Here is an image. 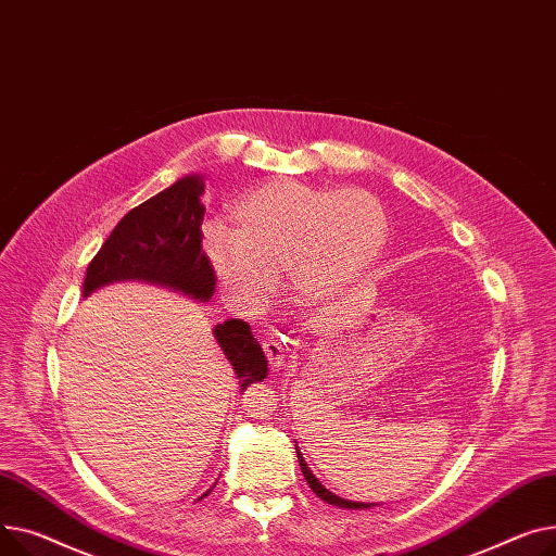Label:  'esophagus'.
<instances>
[{
	"instance_id": "34e87169",
	"label": "esophagus",
	"mask_w": 556,
	"mask_h": 556,
	"mask_svg": "<svg viewBox=\"0 0 556 556\" xmlns=\"http://www.w3.org/2000/svg\"><path fill=\"white\" fill-rule=\"evenodd\" d=\"M263 348H265V354L269 358V366L274 370H278L280 366H285V358H287V348H285V341L280 334H267V339L263 341Z\"/></svg>"
}]
</instances>
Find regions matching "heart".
Listing matches in <instances>:
<instances>
[{
    "mask_svg": "<svg viewBox=\"0 0 556 556\" xmlns=\"http://www.w3.org/2000/svg\"><path fill=\"white\" fill-rule=\"evenodd\" d=\"M233 226L202 233L213 274L240 307H263L278 285L303 305L325 303L362 278L388 240L381 202L362 188H316L274 179L231 208Z\"/></svg>",
    "mask_w": 556,
    "mask_h": 556,
    "instance_id": "1",
    "label": "heart"
}]
</instances>
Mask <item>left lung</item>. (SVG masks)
Here are the masks:
<instances>
[{
    "label": "left lung",
    "mask_w": 556,
    "mask_h": 556,
    "mask_svg": "<svg viewBox=\"0 0 556 556\" xmlns=\"http://www.w3.org/2000/svg\"><path fill=\"white\" fill-rule=\"evenodd\" d=\"M296 453H299L301 471H303V476H305L307 484L312 486V492H314L320 501L330 503V505H337V507H345V509H364V507H372V505H368V503H354V501H345V498H341V496H334V494L330 492V489H325V486L318 482V478L309 471V467L305 465V460H303V453L299 451V446H296Z\"/></svg>",
    "instance_id": "8db88e82"
}]
</instances>
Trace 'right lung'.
Wrapping results in <instances>:
<instances>
[{
	"label": "right lung",
	"mask_w": 556,
	"mask_h": 556,
	"mask_svg": "<svg viewBox=\"0 0 556 556\" xmlns=\"http://www.w3.org/2000/svg\"><path fill=\"white\" fill-rule=\"evenodd\" d=\"M202 177L190 175L129 211L89 263L83 296L116 280H146L194 301H211L215 274L202 251ZM213 334L240 379V393L267 377V356L249 323L224 320ZM208 494L211 489L204 496Z\"/></svg>",
	"instance_id": "right-lung-1"
}]
</instances>
